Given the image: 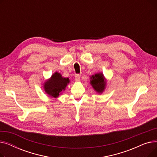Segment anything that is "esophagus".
Returning <instances> with one entry per match:
<instances>
[{"mask_svg": "<svg viewBox=\"0 0 157 157\" xmlns=\"http://www.w3.org/2000/svg\"><path fill=\"white\" fill-rule=\"evenodd\" d=\"M75 81L76 82H78L80 81V76L79 75V74H76V75L75 76Z\"/></svg>", "mask_w": 157, "mask_h": 157, "instance_id": "obj_1", "label": "esophagus"}]
</instances>
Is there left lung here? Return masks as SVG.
Returning a JSON list of instances; mask_svg holds the SVG:
<instances>
[{
	"instance_id": "1",
	"label": "left lung",
	"mask_w": 157,
	"mask_h": 157,
	"mask_svg": "<svg viewBox=\"0 0 157 157\" xmlns=\"http://www.w3.org/2000/svg\"><path fill=\"white\" fill-rule=\"evenodd\" d=\"M90 77V85L95 91L98 94H102L106 88L107 80L102 72H97Z\"/></svg>"
}]
</instances>
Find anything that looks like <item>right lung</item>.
<instances>
[{"mask_svg":"<svg viewBox=\"0 0 157 157\" xmlns=\"http://www.w3.org/2000/svg\"><path fill=\"white\" fill-rule=\"evenodd\" d=\"M69 83L68 78H63L60 73L55 72L44 82L43 88L49 97L56 98L65 91Z\"/></svg>","mask_w":157,"mask_h":157,"instance_id":"right-lung-1","label":"right lung"}]
</instances>
